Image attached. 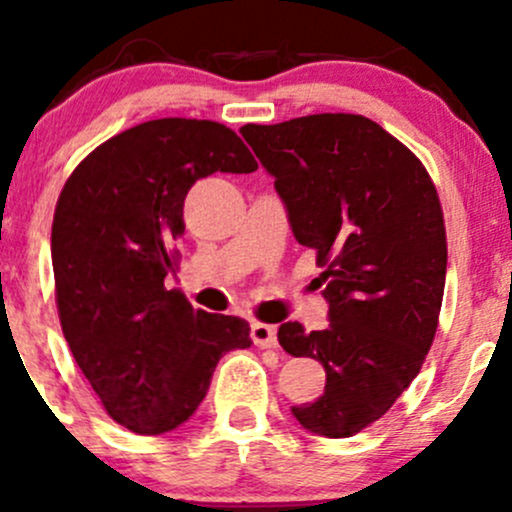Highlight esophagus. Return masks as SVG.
<instances>
[{
  "label": "esophagus",
  "instance_id": "obj_1",
  "mask_svg": "<svg viewBox=\"0 0 512 512\" xmlns=\"http://www.w3.org/2000/svg\"><path fill=\"white\" fill-rule=\"evenodd\" d=\"M252 342L262 349L277 347V327H272V324L255 322L252 324Z\"/></svg>",
  "mask_w": 512,
  "mask_h": 512
}]
</instances>
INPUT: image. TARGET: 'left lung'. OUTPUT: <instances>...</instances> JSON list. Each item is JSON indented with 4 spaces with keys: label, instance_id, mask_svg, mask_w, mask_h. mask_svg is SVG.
Returning <instances> with one entry per match:
<instances>
[{
    "label": "left lung",
    "instance_id": "1",
    "mask_svg": "<svg viewBox=\"0 0 512 512\" xmlns=\"http://www.w3.org/2000/svg\"><path fill=\"white\" fill-rule=\"evenodd\" d=\"M240 133L275 178L297 242L324 267L327 329H277L287 354L327 371L324 394L292 416L317 436L349 438L394 406L431 349L448 262L436 185L404 143L354 113Z\"/></svg>",
    "mask_w": 512,
    "mask_h": 512
}]
</instances>
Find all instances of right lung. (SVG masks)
Instances as JSON below:
<instances>
[{
  "label": "right lung",
  "instance_id": "right-lung-1",
  "mask_svg": "<svg viewBox=\"0 0 512 512\" xmlns=\"http://www.w3.org/2000/svg\"><path fill=\"white\" fill-rule=\"evenodd\" d=\"M257 160L215 121L158 118L108 138L66 180L51 225L64 337L116 423L160 436L205 399L220 356L252 344L240 317L208 314L163 285L195 180Z\"/></svg>",
  "mask_w": 512,
  "mask_h": 512
}]
</instances>
